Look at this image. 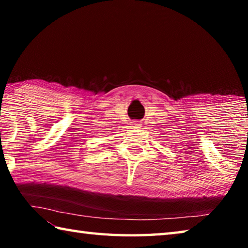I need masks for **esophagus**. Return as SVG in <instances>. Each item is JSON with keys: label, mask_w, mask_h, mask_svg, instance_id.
I'll return each instance as SVG.
<instances>
[{"label": "esophagus", "mask_w": 248, "mask_h": 248, "mask_svg": "<svg viewBox=\"0 0 248 248\" xmlns=\"http://www.w3.org/2000/svg\"><path fill=\"white\" fill-rule=\"evenodd\" d=\"M142 124L140 123V121H134V123L132 124V127H133V129H141V125Z\"/></svg>", "instance_id": "1"}]
</instances>
